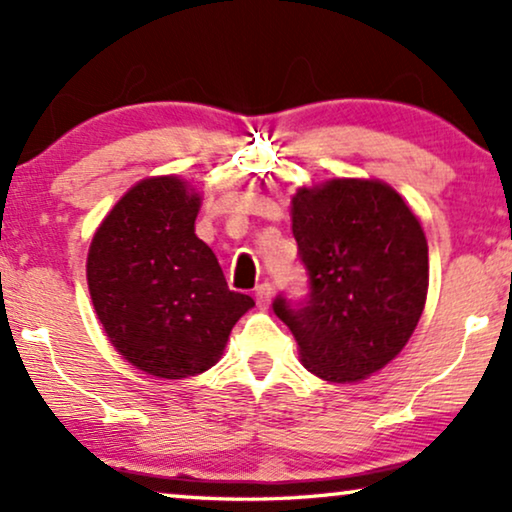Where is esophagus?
Listing matches in <instances>:
<instances>
[{
  "instance_id": "obj_1",
  "label": "esophagus",
  "mask_w": 512,
  "mask_h": 512,
  "mask_svg": "<svg viewBox=\"0 0 512 512\" xmlns=\"http://www.w3.org/2000/svg\"><path fill=\"white\" fill-rule=\"evenodd\" d=\"M254 296H256V305L261 307V310H263V307H268L270 300H272V284H268V282L258 284Z\"/></svg>"
}]
</instances>
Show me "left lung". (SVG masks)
<instances>
[{
	"label": "left lung",
	"instance_id": "8db88e82",
	"mask_svg": "<svg viewBox=\"0 0 512 512\" xmlns=\"http://www.w3.org/2000/svg\"><path fill=\"white\" fill-rule=\"evenodd\" d=\"M307 296L272 310L321 380L356 382L387 366L422 317L429 247L417 216L382 181L333 179L293 198Z\"/></svg>",
	"mask_w": 512,
	"mask_h": 512
}]
</instances>
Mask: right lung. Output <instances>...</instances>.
Returning a JSON list of instances; mask_svg holds the SVG:
<instances>
[{"instance_id":"right-lung-1","label":"right lung","mask_w":512,"mask_h":512,"mask_svg":"<svg viewBox=\"0 0 512 512\" xmlns=\"http://www.w3.org/2000/svg\"><path fill=\"white\" fill-rule=\"evenodd\" d=\"M200 198L177 177L139 181L88 251V289L111 345L144 373L181 380L212 368L254 305L230 291L195 235Z\"/></svg>"}]
</instances>
